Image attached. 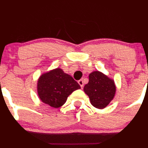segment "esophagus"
Returning a JSON list of instances; mask_svg holds the SVG:
<instances>
[{"instance_id":"esophagus-1","label":"esophagus","mask_w":148,"mask_h":148,"mask_svg":"<svg viewBox=\"0 0 148 148\" xmlns=\"http://www.w3.org/2000/svg\"><path fill=\"white\" fill-rule=\"evenodd\" d=\"M78 83H79V84L80 85V86H81V88H83V86H84V82H83V80H82V79L79 80V81H78Z\"/></svg>"}]
</instances>
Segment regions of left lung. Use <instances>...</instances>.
<instances>
[{"label": "left lung", "instance_id": "left-lung-1", "mask_svg": "<svg viewBox=\"0 0 148 148\" xmlns=\"http://www.w3.org/2000/svg\"><path fill=\"white\" fill-rule=\"evenodd\" d=\"M92 106L104 109L112 102L116 93L114 81L99 71H94L89 75V82L84 87Z\"/></svg>", "mask_w": 148, "mask_h": 148}]
</instances>
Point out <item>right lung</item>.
Returning <instances> with one entry per match:
<instances>
[{"label":"right lung","instance_id":"right-lung-1","mask_svg":"<svg viewBox=\"0 0 148 148\" xmlns=\"http://www.w3.org/2000/svg\"><path fill=\"white\" fill-rule=\"evenodd\" d=\"M80 88L72 77L59 67L43 73L37 81V94L40 100L53 108L64 105L68 97Z\"/></svg>","mask_w":148,"mask_h":148}]
</instances>
